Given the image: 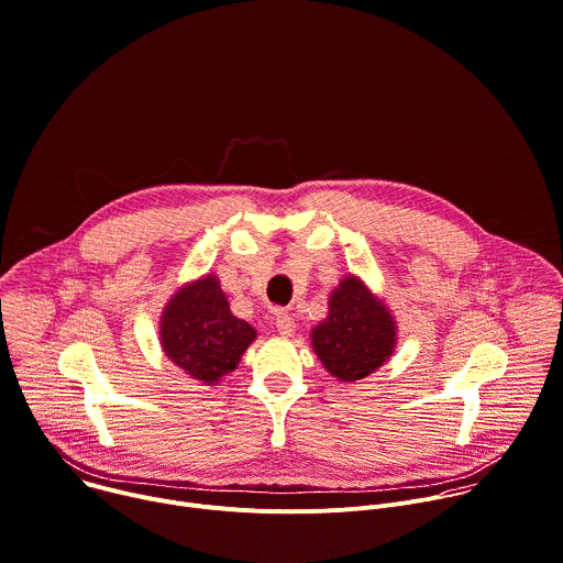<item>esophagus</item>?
Returning <instances> with one entry per match:
<instances>
[{
	"label": "esophagus",
	"instance_id": "1",
	"mask_svg": "<svg viewBox=\"0 0 563 563\" xmlns=\"http://www.w3.org/2000/svg\"><path fill=\"white\" fill-rule=\"evenodd\" d=\"M275 328L282 336H292L295 334V319L288 314V312H277L275 317Z\"/></svg>",
	"mask_w": 563,
	"mask_h": 563
}]
</instances>
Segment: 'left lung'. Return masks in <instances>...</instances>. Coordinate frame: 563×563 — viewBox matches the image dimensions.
Segmentation results:
<instances>
[{"instance_id": "obj_1", "label": "left lung", "mask_w": 563, "mask_h": 563, "mask_svg": "<svg viewBox=\"0 0 563 563\" xmlns=\"http://www.w3.org/2000/svg\"><path fill=\"white\" fill-rule=\"evenodd\" d=\"M312 350L339 380L376 372L396 347V321L387 306L354 275L341 279L328 301V317L312 328Z\"/></svg>"}]
</instances>
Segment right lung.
I'll list each match as a JSON object with an SVG mask.
<instances>
[{
	"label": "right lung",
	"mask_w": 563,
	"mask_h": 563,
	"mask_svg": "<svg viewBox=\"0 0 563 563\" xmlns=\"http://www.w3.org/2000/svg\"><path fill=\"white\" fill-rule=\"evenodd\" d=\"M255 336V328L231 312L216 275L183 286L161 317L163 352L202 385L233 372Z\"/></svg>",
	"instance_id": "right-lung-1"
}]
</instances>
